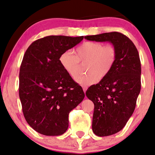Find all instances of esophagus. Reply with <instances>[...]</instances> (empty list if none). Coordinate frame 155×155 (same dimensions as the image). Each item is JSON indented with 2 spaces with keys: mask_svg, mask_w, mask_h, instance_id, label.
Masks as SVG:
<instances>
[{
  "mask_svg": "<svg viewBox=\"0 0 155 155\" xmlns=\"http://www.w3.org/2000/svg\"><path fill=\"white\" fill-rule=\"evenodd\" d=\"M87 89V87H86V86H84V87H83V90H84V93H85V92H86Z\"/></svg>",
  "mask_w": 155,
  "mask_h": 155,
  "instance_id": "esophagus-1",
  "label": "esophagus"
}]
</instances>
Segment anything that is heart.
I'll return each mask as SVG.
<instances>
[{
	"label": "heart",
	"mask_w": 155,
	"mask_h": 155,
	"mask_svg": "<svg viewBox=\"0 0 155 155\" xmlns=\"http://www.w3.org/2000/svg\"><path fill=\"white\" fill-rule=\"evenodd\" d=\"M117 58V51L112 45L97 41H85L76 50V55L70 51L62 53L59 62L63 70L75 78L80 70V63H85L87 74L79 76L76 81L83 86H88L102 79L110 73Z\"/></svg>",
	"instance_id": "1"
}]
</instances>
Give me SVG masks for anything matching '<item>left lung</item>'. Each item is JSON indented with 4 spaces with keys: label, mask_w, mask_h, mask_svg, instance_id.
I'll return each mask as SVG.
<instances>
[{
    "label": "left lung",
    "mask_w": 155,
    "mask_h": 155,
    "mask_svg": "<svg viewBox=\"0 0 155 155\" xmlns=\"http://www.w3.org/2000/svg\"><path fill=\"white\" fill-rule=\"evenodd\" d=\"M84 38L108 41L117 51L116 61L110 73L85 92L94 105L92 131L98 137H107L120 131L134 111L141 87L139 55L130 39L120 33L111 32Z\"/></svg>",
    "instance_id": "8db88e82"
}]
</instances>
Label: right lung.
Returning <instances> with one entry per match:
<instances>
[{
  "label": "right lung",
  "mask_w": 155,
  "mask_h": 155,
  "mask_svg": "<svg viewBox=\"0 0 155 155\" xmlns=\"http://www.w3.org/2000/svg\"><path fill=\"white\" fill-rule=\"evenodd\" d=\"M84 36L50 35L33 41L20 67L19 98L25 119L38 133L59 136L69 126V114L84 99L82 87L62 68V53Z\"/></svg>",
  "instance_id": "right-lung-1"
}]
</instances>
